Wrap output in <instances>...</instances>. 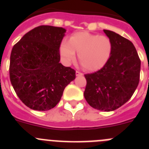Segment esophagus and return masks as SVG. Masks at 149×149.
Here are the masks:
<instances>
[{
    "label": "esophagus",
    "mask_w": 149,
    "mask_h": 149,
    "mask_svg": "<svg viewBox=\"0 0 149 149\" xmlns=\"http://www.w3.org/2000/svg\"><path fill=\"white\" fill-rule=\"evenodd\" d=\"M75 74H76V76H82L83 75V73H81V72H75Z\"/></svg>",
    "instance_id": "esophagus-1"
}]
</instances>
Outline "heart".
<instances>
[{
  "label": "heart",
  "mask_w": 149,
  "mask_h": 149,
  "mask_svg": "<svg viewBox=\"0 0 149 149\" xmlns=\"http://www.w3.org/2000/svg\"><path fill=\"white\" fill-rule=\"evenodd\" d=\"M113 45L111 39L104 35L79 32L63 40L60 45V54L65 65H70L78 52V58L86 70L96 72L103 68L110 61Z\"/></svg>",
  "instance_id": "b5f03b06"
}]
</instances>
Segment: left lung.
<instances>
[{"mask_svg":"<svg viewBox=\"0 0 149 149\" xmlns=\"http://www.w3.org/2000/svg\"><path fill=\"white\" fill-rule=\"evenodd\" d=\"M104 32L113 42L112 56L103 68L84 75L86 86L84 95L92 107L110 112L131 98L139 84L141 62L131 41L111 30Z\"/></svg>","mask_w":149,"mask_h":149,"instance_id":"left-lung-1","label":"left lung"}]
</instances>
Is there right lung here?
<instances>
[{
  "instance_id": "right-lung-1",
  "label": "right lung",
  "mask_w": 149,
  "mask_h": 149,
  "mask_svg": "<svg viewBox=\"0 0 149 149\" xmlns=\"http://www.w3.org/2000/svg\"><path fill=\"white\" fill-rule=\"evenodd\" d=\"M66 30L42 25L35 27L13 46L10 77L18 98L29 108L46 111L61 99L75 71L60 63V45Z\"/></svg>"
}]
</instances>
